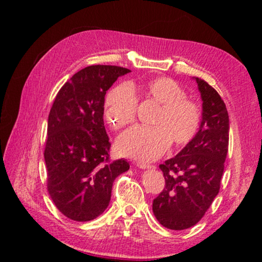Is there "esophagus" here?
<instances>
[{
    "mask_svg": "<svg viewBox=\"0 0 262 262\" xmlns=\"http://www.w3.org/2000/svg\"><path fill=\"white\" fill-rule=\"evenodd\" d=\"M136 166H139L140 168H151V167H155L154 165H149V164H144V163H137Z\"/></svg>",
    "mask_w": 262,
    "mask_h": 262,
    "instance_id": "esophagus-1",
    "label": "esophagus"
}]
</instances>
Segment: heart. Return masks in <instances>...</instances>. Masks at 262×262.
Instances as JSON below:
<instances>
[{
	"mask_svg": "<svg viewBox=\"0 0 262 262\" xmlns=\"http://www.w3.org/2000/svg\"><path fill=\"white\" fill-rule=\"evenodd\" d=\"M148 98L162 105L154 127L136 126L119 137L117 147L122 156L137 161H154L170 148L184 147L196 136L201 126L202 112L194 100L186 98V91L170 77H157L144 85ZM137 97L129 83L111 90L105 100V119L110 127L119 130L134 122Z\"/></svg>",
	"mask_w": 262,
	"mask_h": 262,
	"instance_id": "obj_1",
	"label": "heart"
}]
</instances>
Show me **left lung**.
<instances>
[{
    "label": "left lung",
    "mask_w": 262,
    "mask_h": 262,
    "mask_svg": "<svg viewBox=\"0 0 262 262\" xmlns=\"http://www.w3.org/2000/svg\"><path fill=\"white\" fill-rule=\"evenodd\" d=\"M202 99V120L196 136L173 158L159 165L165 187L152 202L163 227L185 230L209 209L220 192L229 147L227 106L214 88L195 77Z\"/></svg>",
    "instance_id": "1"
}]
</instances>
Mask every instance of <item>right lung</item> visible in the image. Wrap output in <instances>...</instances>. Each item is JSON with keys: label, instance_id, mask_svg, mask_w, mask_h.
Segmentation results:
<instances>
[{"label": "right lung", "instance_id": "right-lung-1", "mask_svg": "<svg viewBox=\"0 0 262 262\" xmlns=\"http://www.w3.org/2000/svg\"><path fill=\"white\" fill-rule=\"evenodd\" d=\"M130 73L117 66H90L63 84L48 115L45 163L47 189L66 217L88 222L103 214L113 181L129 170L125 159L110 161L104 126L106 91Z\"/></svg>", "mask_w": 262, "mask_h": 262}]
</instances>
